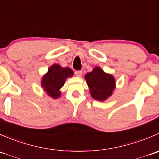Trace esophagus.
Masks as SVG:
<instances>
[{"label":"esophagus","instance_id":"obj_1","mask_svg":"<svg viewBox=\"0 0 159 159\" xmlns=\"http://www.w3.org/2000/svg\"><path fill=\"white\" fill-rule=\"evenodd\" d=\"M75 75L77 77H81L82 76V71L81 70H75Z\"/></svg>","mask_w":159,"mask_h":159}]
</instances>
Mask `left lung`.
I'll return each instance as SVG.
<instances>
[{
  "label": "left lung",
  "mask_w": 159,
  "mask_h": 159,
  "mask_svg": "<svg viewBox=\"0 0 159 159\" xmlns=\"http://www.w3.org/2000/svg\"><path fill=\"white\" fill-rule=\"evenodd\" d=\"M91 96L99 102H105L113 94L116 81L111 74L105 73L100 67H95L92 71L84 75Z\"/></svg>",
  "instance_id": "left-lung-1"
}]
</instances>
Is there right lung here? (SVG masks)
Masks as SVG:
<instances>
[{
  "label": "right lung",
  "mask_w": 159,
  "mask_h": 159,
  "mask_svg": "<svg viewBox=\"0 0 159 159\" xmlns=\"http://www.w3.org/2000/svg\"><path fill=\"white\" fill-rule=\"evenodd\" d=\"M74 72L69 68H63L58 64H54L43 75L41 81V88L44 92L52 98L61 97V89L65 84L67 78H71Z\"/></svg>",
  "instance_id": "right-lung-1"
}]
</instances>
